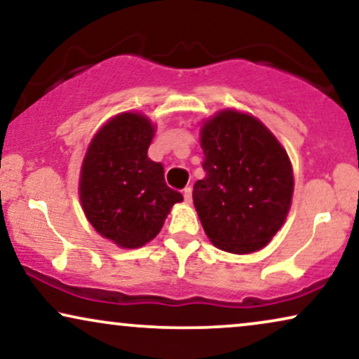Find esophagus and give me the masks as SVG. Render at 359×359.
Listing matches in <instances>:
<instances>
[{
  "label": "esophagus",
  "instance_id": "esophagus-1",
  "mask_svg": "<svg viewBox=\"0 0 359 359\" xmlns=\"http://www.w3.org/2000/svg\"><path fill=\"white\" fill-rule=\"evenodd\" d=\"M183 196L186 203H191V199H193V189H191V186H186L183 189Z\"/></svg>",
  "mask_w": 359,
  "mask_h": 359
}]
</instances>
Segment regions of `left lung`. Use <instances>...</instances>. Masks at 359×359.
<instances>
[{
  "instance_id": "1",
  "label": "left lung",
  "mask_w": 359,
  "mask_h": 359,
  "mask_svg": "<svg viewBox=\"0 0 359 359\" xmlns=\"http://www.w3.org/2000/svg\"><path fill=\"white\" fill-rule=\"evenodd\" d=\"M203 170L193 201L204 232L231 254L260 250L285 222L293 171L271 130L252 115L221 110L201 128Z\"/></svg>"
}]
</instances>
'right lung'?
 I'll return each mask as SVG.
<instances>
[{
	"instance_id": "add662e5",
	"label": "right lung",
	"mask_w": 359,
	"mask_h": 359,
	"mask_svg": "<svg viewBox=\"0 0 359 359\" xmlns=\"http://www.w3.org/2000/svg\"><path fill=\"white\" fill-rule=\"evenodd\" d=\"M155 127L142 114L109 120L87 148L79 194L88 222L105 239L137 249L156 237L183 194L166 186L161 163L148 158Z\"/></svg>"
}]
</instances>
